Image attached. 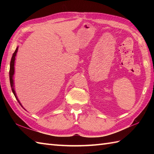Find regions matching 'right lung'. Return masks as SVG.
I'll use <instances>...</instances> for the list:
<instances>
[{
	"label": "right lung",
	"instance_id": "obj_1",
	"mask_svg": "<svg viewBox=\"0 0 154 154\" xmlns=\"http://www.w3.org/2000/svg\"><path fill=\"white\" fill-rule=\"evenodd\" d=\"M18 48H16L15 51L14 52V54H13L12 55V59H11V64H10V71H9V75H10V83H11V86L12 87V93H14L15 97L16 98V99H17V100L18 101V103H20V104L21 105L20 103L19 102V100L18 99V98L16 97V93L14 91V83H13V75H14V61H15V57H16V53H17V51H18Z\"/></svg>",
	"mask_w": 154,
	"mask_h": 154
}]
</instances>
